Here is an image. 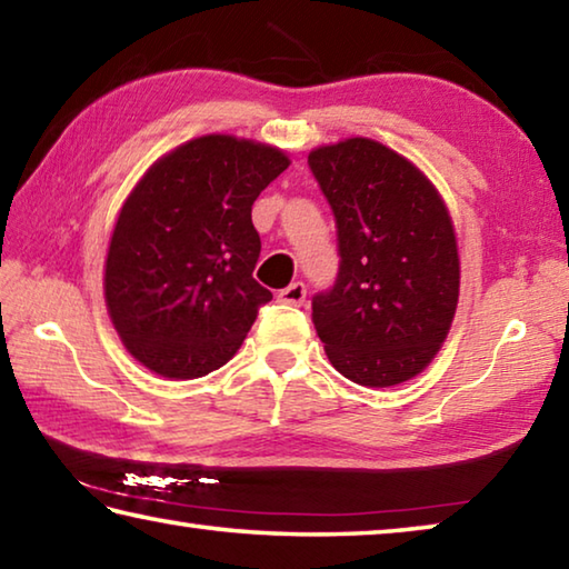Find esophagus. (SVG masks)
Masks as SVG:
<instances>
[{"instance_id": "esophagus-1", "label": "esophagus", "mask_w": 569, "mask_h": 569, "mask_svg": "<svg viewBox=\"0 0 569 569\" xmlns=\"http://www.w3.org/2000/svg\"><path fill=\"white\" fill-rule=\"evenodd\" d=\"M278 301L288 306H303L306 303V286L303 283H291L286 286L283 291H278Z\"/></svg>"}]
</instances>
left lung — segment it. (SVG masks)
<instances>
[{
	"instance_id": "1",
	"label": "left lung",
	"mask_w": 569,
	"mask_h": 569,
	"mask_svg": "<svg viewBox=\"0 0 569 569\" xmlns=\"http://www.w3.org/2000/svg\"><path fill=\"white\" fill-rule=\"evenodd\" d=\"M329 200L339 276L311 301L336 371L361 387L417 377L445 343L459 298L455 226L437 188L369 138L308 156Z\"/></svg>"
}]
</instances>
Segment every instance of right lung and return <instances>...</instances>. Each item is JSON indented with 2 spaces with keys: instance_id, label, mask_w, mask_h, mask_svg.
<instances>
[{
  "instance_id": "right-lung-1",
  "label": "right lung",
  "mask_w": 569,
  "mask_h": 569,
  "mask_svg": "<svg viewBox=\"0 0 569 569\" xmlns=\"http://www.w3.org/2000/svg\"><path fill=\"white\" fill-rule=\"evenodd\" d=\"M288 168L278 148L206 134L168 152L114 223L104 301L128 351L168 379L233 359L273 293L253 278L256 198Z\"/></svg>"
}]
</instances>
